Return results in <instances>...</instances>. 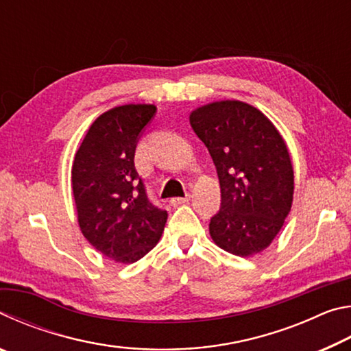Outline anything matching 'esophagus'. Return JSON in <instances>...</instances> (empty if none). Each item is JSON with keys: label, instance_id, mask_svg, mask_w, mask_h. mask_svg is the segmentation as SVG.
I'll use <instances>...</instances> for the list:
<instances>
[{"label": "esophagus", "instance_id": "1", "mask_svg": "<svg viewBox=\"0 0 351 351\" xmlns=\"http://www.w3.org/2000/svg\"><path fill=\"white\" fill-rule=\"evenodd\" d=\"M189 199H190V195H187V197H184V198H181V197L171 198V199H170V203L173 204V206H181V204H186V203H189Z\"/></svg>", "mask_w": 351, "mask_h": 351}]
</instances>
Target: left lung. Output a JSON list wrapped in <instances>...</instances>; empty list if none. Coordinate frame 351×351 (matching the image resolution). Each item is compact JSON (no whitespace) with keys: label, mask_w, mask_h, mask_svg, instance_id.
<instances>
[{"label":"left lung","mask_w":351,"mask_h":351,"mask_svg":"<svg viewBox=\"0 0 351 351\" xmlns=\"http://www.w3.org/2000/svg\"><path fill=\"white\" fill-rule=\"evenodd\" d=\"M190 125L209 150L221 187V207L209 224L213 243L239 257L265 251L293 204L294 170L282 134L240 100L199 106Z\"/></svg>","instance_id":"8db88e82"}]
</instances>
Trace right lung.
<instances>
[{
	"label": "right lung",
	"mask_w": 351,
	"mask_h": 351,
	"mask_svg": "<svg viewBox=\"0 0 351 351\" xmlns=\"http://www.w3.org/2000/svg\"><path fill=\"white\" fill-rule=\"evenodd\" d=\"M156 106L128 104L100 114L75 153L71 182L80 230L100 254L134 263L161 239L167 212L147 198L134 169L138 139Z\"/></svg>",
	"instance_id": "right-lung-1"
}]
</instances>
